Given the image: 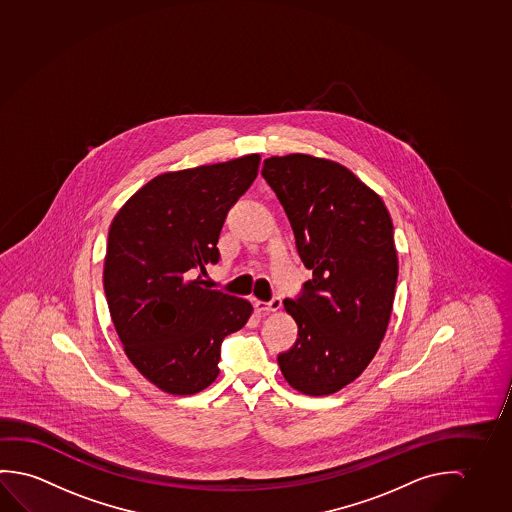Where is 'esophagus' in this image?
Wrapping results in <instances>:
<instances>
[{"instance_id": "obj_1", "label": "esophagus", "mask_w": 512, "mask_h": 512, "mask_svg": "<svg viewBox=\"0 0 512 512\" xmlns=\"http://www.w3.org/2000/svg\"><path fill=\"white\" fill-rule=\"evenodd\" d=\"M281 299L276 297V299H272L270 302L263 301H254V308L258 309V311H263V313H276L281 309Z\"/></svg>"}]
</instances>
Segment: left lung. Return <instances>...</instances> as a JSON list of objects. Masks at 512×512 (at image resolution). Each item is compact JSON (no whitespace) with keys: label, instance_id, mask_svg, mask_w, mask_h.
I'll list each match as a JSON object with an SVG mask.
<instances>
[{"label":"left lung","instance_id":"8db88e82","mask_svg":"<svg viewBox=\"0 0 512 512\" xmlns=\"http://www.w3.org/2000/svg\"><path fill=\"white\" fill-rule=\"evenodd\" d=\"M313 279L283 302L299 327L277 356L293 390L324 397L365 372L390 324L398 258L381 195L341 163L292 153L263 162Z\"/></svg>","mask_w":512,"mask_h":512}]
</instances>
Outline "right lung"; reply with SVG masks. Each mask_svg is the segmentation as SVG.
Instances as JSON below:
<instances>
[{
	"mask_svg": "<svg viewBox=\"0 0 512 512\" xmlns=\"http://www.w3.org/2000/svg\"><path fill=\"white\" fill-rule=\"evenodd\" d=\"M260 155L163 172L117 211L103 284L122 349L147 381L194 395L219 375L220 345L252 315L251 302L208 290L197 270L220 258L229 208L258 176Z\"/></svg>",
	"mask_w": 512,
	"mask_h": 512,
	"instance_id": "right-lung-1",
	"label": "right lung"
}]
</instances>
